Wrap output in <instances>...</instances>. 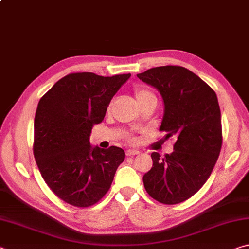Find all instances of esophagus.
Returning a JSON list of instances; mask_svg holds the SVG:
<instances>
[{"label": "esophagus", "instance_id": "1", "mask_svg": "<svg viewBox=\"0 0 249 249\" xmlns=\"http://www.w3.org/2000/svg\"><path fill=\"white\" fill-rule=\"evenodd\" d=\"M140 154V151L136 150V149H128L126 151V155L127 156H135V155H138Z\"/></svg>", "mask_w": 249, "mask_h": 249}]
</instances>
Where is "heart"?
<instances>
[{
    "label": "heart",
    "mask_w": 249,
    "mask_h": 249,
    "mask_svg": "<svg viewBox=\"0 0 249 249\" xmlns=\"http://www.w3.org/2000/svg\"><path fill=\"white\" fill-rule=\"evenodd\" d=\"M135 98H136L138 103L146 99H156V96L149 90L144 89V88H137V89H135ZM130 142H134L133 138H130Z\"/></svg>",
    "instance_id": "obj_1"
}]
</instances>
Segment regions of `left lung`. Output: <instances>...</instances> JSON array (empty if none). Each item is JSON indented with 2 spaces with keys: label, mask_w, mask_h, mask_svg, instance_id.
Wrapping results in <instances>:
<instances>
[{
  "label": "left lung",
  "mask_w": 249,
  "mask_h": 249,
  "mask_svg": "<svg viewBox=\"0 0 249 249\" xmlns=\"http://www.w3.org/2000/svg\"><path fill=\"white\" fill-rule=\"evenodd\" d=\"M156 88L165 105L160 130L175 136L174 151L151 154L153 167L142 177L153 199L178 204L200 190L212 172L222 147L221 111L212 88L192 71L162 66L138 73Z\"/></svg>",
  "instance_id": "1"
}]
</instances>
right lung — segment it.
Listing matches in <instances>:
<instances>
[{
    "label": "right lung",
    "mask_w": 249,
    "mask_h": 249,
    "mask_svg": "<svg viewBox=\"0 0 249 249\" xmlns=\"http://www.w3.org/2000/svg\"><path fill=\"white\" fill-rule=\"evenodd\" d=\"M130 73H70L39 100L34 121V157L45 182L61 200L88 208L105 196L125 159L120 147L90 145L113 96Z\"/></svg>",
    "instance_id": "1"
}]
</instances>
